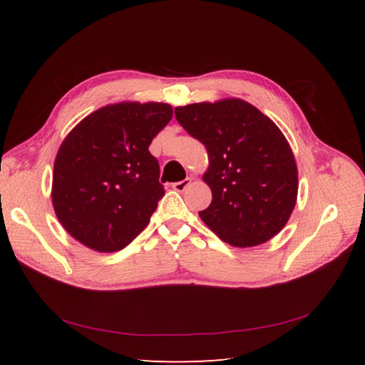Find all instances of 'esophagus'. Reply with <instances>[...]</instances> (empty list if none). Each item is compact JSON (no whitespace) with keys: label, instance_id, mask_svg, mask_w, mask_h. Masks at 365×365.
<instances>
[{"label":"esophagus","instance_id":"esophagus-1","mask_svg":"<svg viewBox=\"0 0 365 365\" xmlns=\"http://www.w3.org/2000/svg\"><path fill=\"white\" fill-rule=\"evenodd\" d=\"M191 183V178L190 177H187V178H183L182 182H175V183H173V188L175 190V191H185L188 188V185Z\"/></svg>","mask_w":365,"mask_h":365}]
</instances>
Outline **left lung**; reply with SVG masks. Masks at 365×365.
<instances>
[{
  "mask_svg": "<svg viewBox=\"0 0 365 365\" xmlns=\"http://www.w3.org/2000/svg\"><path fill=\"white\" fill-rule=\"evenodd\" d=\"M175 119L208 153L212 204L200 220L235 247L279 234L297 204L298 169L276 123L242 98L177 106Z\"/></svg>",
  "mask_w": 365,
  "mask_h": 365,
  "instance_id": "obj_1",
  "label": "left lung"
}]
</instances>
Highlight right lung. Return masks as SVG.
<instances>
[{
	"label": "right lung",
	"mask_w": 365,
	"mask_h": 365,
	"mask_svg": "<svg viewBox=\"0 0 365 365\" xmlns=\"http://www.w3.org/2000/svg\"><path fill=\"white\" fill-rule=\"evenodd\" d=\"M173 119L168 103L122 102L84 118L61 144L51 200L59 222L98 252L141 234L165 196L152 139Z\"/></svg>",
	"instance_id": "right-lung-1"
}]
</instances>
